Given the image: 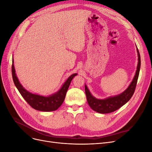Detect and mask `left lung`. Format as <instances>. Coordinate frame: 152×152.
<instances>
[{
	"instance_id": "8db88e82",
	"label": "left lung",
	"mask_w": 152,
	"mask_h": 152,
	"mask_svg": "<svg viewBox=\"0 0 152 152\" xmlns=\"http://www.w3.org/2000/svg\"><path fill=\"white\" fill-rule=\"evenodd\" d=\"M136 50L137 53V57H138V59H138V63H137V70L135 75L129 86L122 93L116 96H110V97L103 99H97L91 94L87 86L85 85V92L87 103H88L89 107L94 111L103 114L113 112L122 107L131 98L136 89L141 66L140 54L137 48H136Z\"/></svg>"
}]
</instances>
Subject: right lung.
Instances as JSON below:
<instances>
[{
  "label": "right lung",
  "mask_w": 152,
  "mask_h": 152,
  "mask_svg": "<svg viewBox=\"0 0 152 152\" xmlns=\"http://www.w3.org/2000/svg\"><path fill=\"white\" fill-rule=\"evenodd\" d=\"M77 75V73H73L68 78L61 87L56 93L50 94L48 96H44L37 94L31 93L26 90L20 84L16 74V71L14 66V60L12 59V79L15 86L20 93L23 96L26 102L31 107L39 111L42 112H51L56 110L63 103L65 100L66 92L70 86L73 78Z\"/></svg>",
  "instance_id": "obj_1"
}]
</instances>
